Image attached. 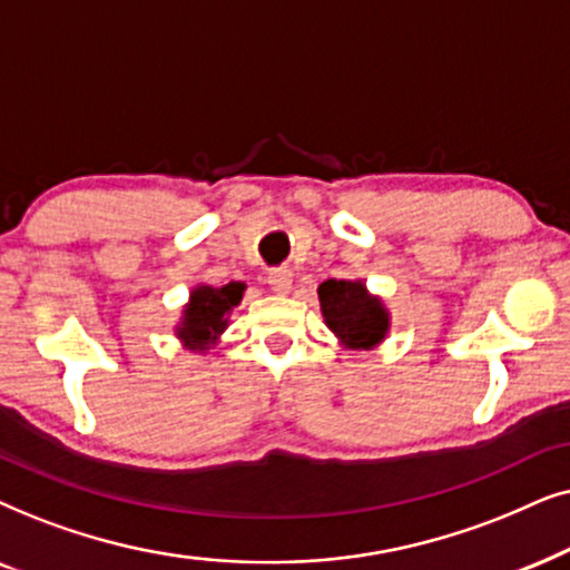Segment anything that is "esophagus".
Returning a JSON list of instances; mask_svg holds the SVG:
<instances>
[{
	"label": "esophagus",
	"mask_w": 570,
	"mask_h": 570,
	"mask_svg": "<svg viewBox=\"0 0 570 570\" xmlns=\"http://www.w3.org/2000/svg\"><path fill=\"white\" fill-rule=\"evenodd\" d=\"M268 286L276 294H286L292 289V271L289 268H273L268 273Z\"/></svg>",
	"instance_id": "1"
}]
</instances>
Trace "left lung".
Segmentation results:
<instances>
[{
  "label": "left lung",
  "instance_id": "1",
  "mask_svg": "<svg viewBox=\"0 0 570 570\" xmlns=\"http://www.w3.org/2000/svg\"><path fill=\"white\" fill-rule=\"evenodd\" d=\"M317 297L325 323L346 346L370 348L383 341L389 331V315L360 281L328 278L317 286Z\"/></svg>",
  "mask_w": 570,
  "mask_h": 570
}]
</instances>
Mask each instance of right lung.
I'll list each match as a JSON object with an SVG mask.
<instances>
[{"label":"right lung","mask_w":570,"mask_h":570,"mask_svg":"<svg viewBox=\"0 0 570 570\" xmlns=\"http://www.w3.org/2000/svg\"><path fill=\"white\" fill-rule=\"evenodd\" d=\"M242 284H226L222 289H210V286H197L185 309V321H181L179 336L193 346H206L214 341L226 325V313L239 305Z\"/></svg>","instance_id":"1"}]
</instances>
